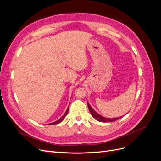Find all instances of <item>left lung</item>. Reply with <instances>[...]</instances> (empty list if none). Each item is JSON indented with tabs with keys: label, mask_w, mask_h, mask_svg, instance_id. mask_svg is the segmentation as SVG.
<instances>
[{
	"label": "left lung",
	"mask_w": 161,
	"mask_h": 161,
	"mask_svg": "<svg viewBox=\"0 0 161 161\" xmlns=\"http://www.w3.org/2000/svg\"><path fill=\"white\" fill-rule=\"evenodd\" d=\"M87 105H88V108H89V109L90 111V113H91V115L94 118H95V119L100 121V122H112V121L118 120L120 118H121V117H119V118H112V119L104 118V117L100 115L99 114H97V112H95L93 109H92L91 107L90 106V105L89 104V103H87Z\"/></svg>",
	"instance_id": "1"
}]
</instances>
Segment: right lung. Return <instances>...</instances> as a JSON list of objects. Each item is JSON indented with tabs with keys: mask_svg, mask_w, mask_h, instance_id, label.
I'll return each instance as SVG.
<instances>
[{
	"mask_svg": "<svg viewBox=\"0 0 161 161\" xmlns=\"http://www.w3.org/2000/svg\"><path fill=\"white\" fill-rule=\"evenodd\" d=\"M69 108H68V109H67V110H66V113L63 115V116L61 118H60L58 120H57L56 121H54V122H53V123H52V124H50L51 125H54V124H59V123H60L61 121L63 120V119L64 118V117L67 115V114H68V111H69Z\"/></svg>",
	"mask_w": 161,
	"mask_h": 161,
	"instance_id": "obj_1",
	"label": "right lung"
}]
</instances>
